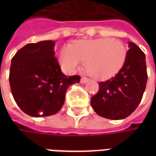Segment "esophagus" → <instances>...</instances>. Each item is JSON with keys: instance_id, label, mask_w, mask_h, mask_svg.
I'll return each mask as SVG.
<instances>
[{"instance_id": "34e87169", "label": "esophagus", "mask_w": 156, "mask_h": 156, "mask_svg": "<svg viewBox=\"0 0 156 156\" xmlns=\"http://www.w3.org/2000/svg\"><path fill=\"white\" fill-rule=\"evenodd\" d=\"M88 80H89V79H88L87 77H82L81 80H80V81H81L82 83H88Z\"/></svg>"}]
</instances>
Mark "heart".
Segmentation results:
<instances>
[{
  "instance_id": "heart-1",
  "label": "heart",
  "mask_w": 156,
  "mask_h": 156,
  "mask_svg": "<svg viewBox=\"0 0 156 156\" xmlns=\"http://www.w3.org/2000/svg\"><path fill=\"white\" fill-rule=\"evenodd\" d=\"M127 48L123 41L113 38H98L79 41L60 53V62L68 72L78 69L86 62V71L95 78L115 74L124 65Z\"/></svg>"
}]
</instances>
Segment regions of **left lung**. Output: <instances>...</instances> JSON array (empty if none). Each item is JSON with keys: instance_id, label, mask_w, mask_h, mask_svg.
I'll return each instance as SVG.
<instances>
[{"instance_id": "obj_1", "label": "left lung", "mask_w": 156, "mask_h": 156, "mask_svg": "<svg viewBox=\"0 0 156 156\" xmlns=\"http://www.w3.org/2000/svg\"><path fill=\"white\" fill-rule=\"evenodd\" d=\"M129 47L120 70L108 80L99 82L98 92L91 98V106L101 117L125 119L142 99L148 78L145 55L134 42H129Z\"/></svg>"}]
</instances>
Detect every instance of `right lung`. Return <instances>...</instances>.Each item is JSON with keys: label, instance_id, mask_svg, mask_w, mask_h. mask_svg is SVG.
I'll list each match as a JSON object with an SVG mask.
<instances>
[{"label": "right lung", "instance_id": "obj_1", "mask_svg": "<svg viewBox=\"0 0 156 156\" xmlns=\"http://www.w3.org/2000/svg\"><path fill=\"white\" fill-rule=\"evenodd\" d=\"M53 41L29 43L12 59L9 82L16 105L32 117L57 114L64 104L68 88L80 76H66L54 52Z\"/></svg>", "mask_w": 156, "mask_h": 156}]
</instances>
